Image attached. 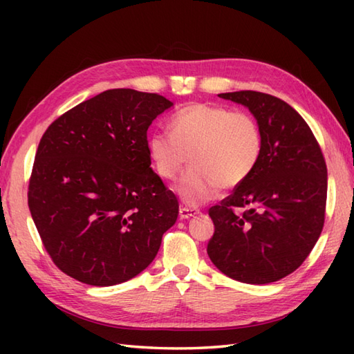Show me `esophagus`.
<instances>
[{"label": "esophagus", "mask_w": 354, "mask_h": 354, "mask_svg": "<svg viewBox=\"0 0 354 354\" xmlns=\"http://www.w3.org/2000/svg\"><path fill=\"white\" fill-rule=\"evenodd\" d=\"M196 214H199V209L196 208H190V207L179 208V217H181V219H190V217H194Z\"/></svg>", "instance_id": "esophagus-1"}]
</instances>
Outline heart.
Instances as JSON below:
<instances>
[{
	"instance_id": "obj_1",
	"label": "heart",
	"mask_w": 354,
	"mask_h": 354,
	"mask_svg": "<svg viewBox=\"0 0 354 354\" xmlns=\"http://www.w3.org/2000/svg\"><path fill=\"white\" fill-rule=\"evenodd\" d=\"M169 129L170 135H150L147 152L164 181L175 179L189 158L192 169L176 185L187 205L204 204L219 187L228 190L242 185L260 162L263 135L248 112L192 103L171 115Z\"/></svg>"
}]
</instances>
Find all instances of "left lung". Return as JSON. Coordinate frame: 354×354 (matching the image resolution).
<instances>
[{
  "mask_svg": "<svg viewBox=\"0 0 354 354\" xmlns=\"http://www.w3.org/2000/svg\"><path fill=\"white\" fill-rule=\"evenodd\" d=\"M219 97L251 111L261 129L263 153L252 175L209 208L214 234L208 257L232 280L274 283L301 266L318 242L327 165L309 124L290 104L257 91Z\"/></svg>",
  "mask_w": 354,
  "mask_h": 354,
  "instance_id": "obj_1",
  "label": "left lung"
}]
</instances>
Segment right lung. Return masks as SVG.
Listing matches in <instances>:
<instances>
[{"label":"right lung","instance_id":"add662e5","mask_svg":"<svg viewBox=\"0 0 354 354\" xmlns=\"http://www.w3.org/2000/svg\"><path fill=\"white\" fill-rule=\"evenodd\" d=\"M171 106L158 94L108 89L42 135L28 208L44 248L66 275L114 286L153 261L179 204L150 167L147 129Z\"/></svg>","mask_w":354,"mask_h":354}]
</instances>
